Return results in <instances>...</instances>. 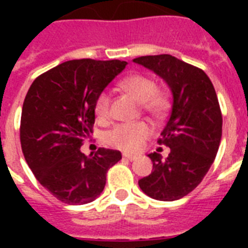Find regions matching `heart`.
Returning a JSON list of instances; mask_svg holds the SVG:
<instances>
[{
	"label": "heart",
	"mask_w": 248,
	"mask_h": 248,
	"mask_svg": "<svg viewBox=\"0 0 248 248\" xmlns=\"http://www.w3.org/2000/svg\"><path fill=\"white\" fill-rule=\"evenodd\" d=\"M148 109L153 113H161L163 109L166 108V104H165V100H163L162 97L158 96V95H153L148 99ZM140 141L139 140H135L134 143H132V147H139Z\"/></svg>",
	"instance_id": "1"
}]
</instances>
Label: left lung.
<instances>
[{
  "mask_svg": "<svg viewBox=\"0 0 248 248\" xmlns=\"http://www.w3.org/2000/svg\"><path fill=\"white\" fill-rule=\"evenodd\" d=\"M124 65L121 60H69L38 76L27 93L21 151L40 184L64 203L96 200L108 170L122 158L120 151L81 147L93 132L97 99Z\"/></svg>",
  "mask_w": 248,
  "mask_h": 248,
  "instance_id": "left-lung-1",
  "label": "left lung"
}]
</instances>
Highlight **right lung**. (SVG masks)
I'll return each mask as SVG.
<instances>
[{"label":"right lung","mask_w":248,"mask_h":248,"mask_svg":"<svg viewBox=\"0 0 248 248\" xmlns=\"http://www.w3.org/2000/svg\"><path fill=\"white\" fill-rule=\"evenodd\" d=\"M134 62L162 77L172 93L169 122L158 140L149 176L139 180L147 196L176 201L200 184L216 157L223 118L215 89L203 71L171 55L140 56Z\"/></svg>","instance_id":"1"}]
</instances>
